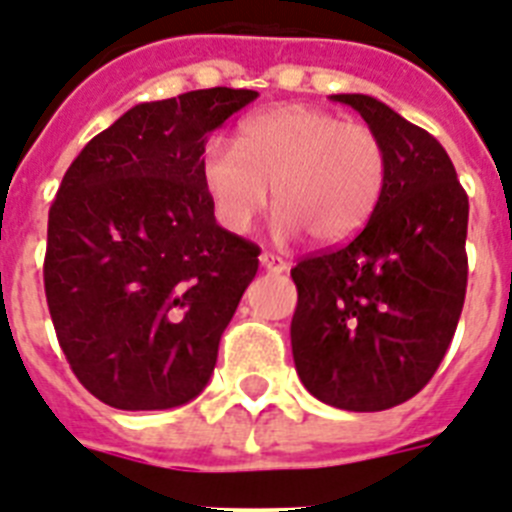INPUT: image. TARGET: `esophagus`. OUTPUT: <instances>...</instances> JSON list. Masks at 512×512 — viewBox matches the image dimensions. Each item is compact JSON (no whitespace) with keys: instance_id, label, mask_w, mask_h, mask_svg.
<instances>
[{"instance_id":"1","label":"esophagus","mask_w":512,"mask_h":512,"mask_svg":"<svg viewBox=\"0 0 512 512\" xmlns=\"http://www.w3.org/2000/svg\"><path fill=\"white\" fill-rule=\"evenodd\" d=\"M260 265H263L265 270H270V273H283V270L289 268V265H286V260L278 255H273V252H263V255H260Z\"/></svg>"}]
</instances>
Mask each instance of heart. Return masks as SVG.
<instances>
[{"instance_id": "1", "label": "heart", "mask_w": 512, "mask_h": 512, "mask_svg": "<svg viewBox=\"0 0 512 512\" xmlns=\"http://www.w3.org/2000/svg\"><path fill=\"white\" fill-rule=\"evenodd\" d=\"M200 174L218 223L231 234L252 229L270 184L278 239L309 231L315 242L338 244L375 213L388 182V150L367 124L286 103L244 119L236 145L210 140Z\"/></svg>"}]
</instances>
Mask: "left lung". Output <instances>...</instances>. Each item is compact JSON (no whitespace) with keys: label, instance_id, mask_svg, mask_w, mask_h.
Returning <instances> with one entry per match:
<instances>
[{"label":"left lung","instance_id":"obj_1","mask_svg":"<svg viewBox=\"0 0 512 512\" xmlns=\"http://www.w3.org/2000/svg\"><path fill=\"white\" fill-rule=\"evenodd\" d=\"M330 98L382 137L388 182L349 244L291 268V351L317 401L385 411L432 380L453 341L468 281V197L427 130L372 96Z\"/></svg>","mask_w":512,"mask_h":512}]
</instances>
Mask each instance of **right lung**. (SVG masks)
<instances>
[{"label": "right lung", "mask_w": 512, "mask_h": 512, "mask_svg": "<svg viewBox=\"0 0 512 512\" xmlns=\"http://www.w3.org/2000/svg\"><path fill=\"white\" fill-rule=\"evenodd\" d=\"M257 90L137 103L80 150L49 210L51 322L85 390L161 411L208 385L260 249L221 229L200 158Z\"/></svg>", "instance_id": "right-lung-1"}]
</instances>
